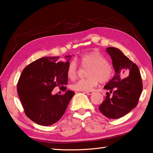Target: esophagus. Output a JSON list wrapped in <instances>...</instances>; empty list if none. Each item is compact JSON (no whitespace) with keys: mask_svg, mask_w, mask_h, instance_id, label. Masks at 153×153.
<instances>
[{"mask_svg":"<svg viewBox=\"0 0 153 153\" xmlns=\"http://www.w3.org/2000/svg\"><path fill=\"white\" fill-rule=\"evenodd\" d=\"M86 93L88 95H91L93 94V93H94V92L93 91H86Z\"/></svg>","mask_w":153,"mask_h":153,"instance_id":"1","label":"esophagus"}]
</instances>
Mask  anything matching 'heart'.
Returning <instances> with one entry per match:
<instances>
[{"label":"heart","mask_w":153,"mask_h":153,"mask_svg":"<svg viewBox=\"0 0 153 153\" xmlns=\"http://www.w3.org/2000/svg\"><path fill=\"white\" fill-rule=\"evenodd\" d=\"M79 63L84 68H90L87 79H82L71 85V89L77 91H89L97 86L98 81L101 83L108 82L113 74V68L108 63L104 55L99 52H90L83 55L79 59ZM77 67L75 61H71L67 68V75L69 79L76 78Z\"/></svg>","instance_id":"b5f03b06"}]
</instances>
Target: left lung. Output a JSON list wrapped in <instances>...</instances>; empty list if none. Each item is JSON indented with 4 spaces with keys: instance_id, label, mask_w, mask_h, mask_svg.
I'll return each instance as SVG.
<instances>
[{
    "instance_id": "1",
    "label": "left lung",
    "mask_w": 153,
    "mask_h": 153,
    "mask_svg": "<svg viewBox=\"0 0 153 153\" xmlns=\"http://www.w3.org/2000/svg\"><path fill=\"white\" fill-rule=\"evenodd\" d=\"M115 74L105 85L107 92L104 101L99 106L103 115L110 119H119L136 107L142 91L141 75L138 66L120 49L108 47ZM128 77L122 79L124 75Z\"/></svg>"
}]
</instances>
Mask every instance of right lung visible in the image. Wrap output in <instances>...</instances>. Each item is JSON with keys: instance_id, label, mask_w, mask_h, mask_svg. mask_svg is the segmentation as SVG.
Here are the masks:
<instances>
[{"instance_id": "obj_1", "label": "right lung", "mask_w": 153, "mask_h": 153, "mask_svg": "<svg viewBox=\"0 0 153 153\" xmlns=\"http://www.w3.org/2000/svg\"><path fill=\"white\" fill-rule=\"evenodd\" d=\"M59 60V56L42 57L25 67L17 83V93L25 115L36 123L51 126L63 115L75 94L66 90L67 72L71 55ZM59 87L63 95H53L51 91Z\"/></svg>"}]
</instances>
